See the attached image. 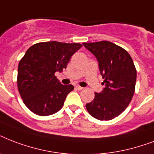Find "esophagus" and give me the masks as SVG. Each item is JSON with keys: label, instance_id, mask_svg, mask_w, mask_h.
<instances>
[{"label": "esophagus", "instance_id": "obj_1", "mask_svg": "<svg viewBox=\"0 0 154 154\" xmlns=\"http://www.w3.org/2000/svg\"><path fill=\"white\" fill-rule=\"evenodd\" d=\"M75 88H76V89H77V90H82V89H83V88L81 86H79V85H77V86L75 87Z\"/></svg>", "mask_w": 154, "mask_h": 154}]
</instances>
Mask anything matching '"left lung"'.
I'll use <instances>...</instances> for the list:
<instances>
[{
	"label": "left lung",
	"mask_w": 154,
	"mask_h": 154,
	"mask_svg": "<svg viewBox=\"0 0 154 154\" xmlns=\"http://www.w3.org/2000/svg\"><path fill=\"white\" fill-rule=\"evenodd\" d=\"M83 45L97 57L105 85L86 104L87 111L101 121L113 119L124 112L134 94L137 70L133 59L123 48L107 41Z\"/></svg>",
	"instance_id": "1"
}]
</instances>
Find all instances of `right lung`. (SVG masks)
<instances>
[{"instance_id": "right-lung-1", "label": "right lung", "mask_w": 154, "mask_h": 154, "mask_svg": "<svg viewBox=\"0 0 154 154\" xmlns=\"http://www.w3.org/2000/svg\"><path fill=\"white\" fill-rule=\"evenodd\" d=\"M79 43L40 42L28 49L18 65L17 88L23 102L40 116H49L62 108L72 85H62L56 72L66 69L70 57L82 48Z\"/></svg>"}]
</instances>
